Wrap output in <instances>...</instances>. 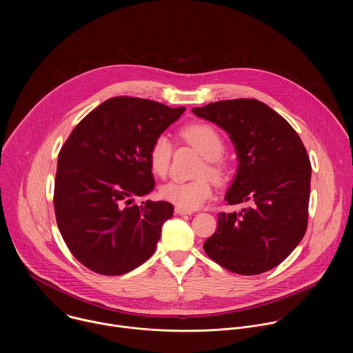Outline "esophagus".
<instances>
[{
    "label": "esophagus",
    "instance_id": "obj_1",
    "mask_svg": "<svg viewBox=\"0 0 353 353\" xmlns=\"http://www.w3.org/2000/svg\"><path fill=\"white\" fill-rule=\"evenodd\" d=\"M174 212H176L177 215H191V214H192V211L183 210V208H179V207H176V208H174Z\"/></svg>",
    "mask_w": 353,
    "mask_h": 353
}]
</instances>
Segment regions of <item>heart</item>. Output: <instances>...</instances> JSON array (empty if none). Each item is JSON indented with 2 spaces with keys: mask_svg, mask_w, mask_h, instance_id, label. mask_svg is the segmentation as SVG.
<instances>
[{
  "mask_svg": "<svg viewBox=\"0 0 353 353\" xmlns=\"http://www.w3.org/2000/svg\"><path fill=\"white\" fill-rule=\"evenodd\" d=\"M180 135L198 152L207 158L199 173H210L219 177L223 173L221 157L225 152V141L222 135L210 124L194 123L181 128ZM173 157V143L168 135H158L148 150L149 169L155 176L165 177L170 169ZM214 187L208 176L194 180H172L159 188V195L179 208L194 211L203 207L212 196Z\"/></svg>",
  "mask_w": 353,
  "mask_h": 353,
  "instance_id": "b5f03b06",
  "label": "heart"
}]
</instances>
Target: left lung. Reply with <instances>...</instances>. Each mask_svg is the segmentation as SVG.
<instances>
[{"instance_id": "8db88e82", "label": "left lung", "mask_w": 353, "mask_h": 353, "mask_svg": "<svg viewBox=\"0 0 353 353\" xmlns=\"http://www.w3.org/2000/svg\"><path fill=\"white\" fill-rule=\"evenodd\" d=\"M192 112L222 127L234 142L239 169L225 199L229 205H248L218 215L205 253L234 274L267 272L306 233L312 179L307 150L293 127L260 100H221Z\"/></svg>"}]
</instances>
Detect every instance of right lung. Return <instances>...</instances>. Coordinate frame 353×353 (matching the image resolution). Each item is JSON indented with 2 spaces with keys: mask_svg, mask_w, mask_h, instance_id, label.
<instances>
[{
  "mask_svg": "<svg viewBox=\"0 0 353 353\" xmlns=\"http://www.w3.org/2000/svg\"><path fill=\"white\" fill-rule=\"evenodd\" d=\"M184 110L141 97H112L86 114L61 146L56 219L71 254L88 270L123 275L155 253L173 205H137L132 196L154 190L148 150Z\"/></svg>",
  "mask_w": 353,
  "mask_h": 353,
  "instance_id": "1",
  "label": "right lung"
}]
</instances>
